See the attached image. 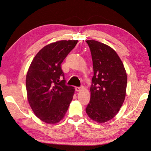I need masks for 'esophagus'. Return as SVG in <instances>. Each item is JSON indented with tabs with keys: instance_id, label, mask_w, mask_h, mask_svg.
<instances>
[{
	"instance_id": "esophagus-1",
	"label": "esophagus",
	"mask_w": 151,
	"mask_h": 151,
	"mask_svg": "<svg viewBox=\"0 0 151 151\" xmlns=\"http://www.w3.org/2000/svg\"><path fill=\"white\" fill-rule=\"evenodd\" d=\"M83 88H84L83 86H80V87H76L75 89H76V91H80L81 90H82Z\"/></svg>"
}]
</instances>
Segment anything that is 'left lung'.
<instances>
[{
    "label": "left lung",
    "mask_w": 151,
    "mask_h": 151,
    "mask_svg": "<svg viewBox=\"0 0 151 151\" xmlns=\"http://www.w3.org/2000/svg\"><path fill=\"white\" fill-rule=\"evenodd\" d=\"M93 61V76L90 87V101L86 112L99 123L112 119L125 100L127 74L122 61L111 47L88 40Z\"/></svg>",
    "instance_id": "1"
}]
</instances>
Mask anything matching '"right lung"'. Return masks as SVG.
Returning <instances> with one entry per match:
<instances>
[{
	"mask_svg": "<svg viewBox=\"0 0 151 151\" xmlns=\"http://www.w3.org/2000/svg\"><path fill=\"white\" fill-rule=\"evenodd\" d=\"M78 40H61L49 44L33 59L26 76L29 105L44 122L56 124L63 119L74 93V87L66 84L62 62Z\"/></svg>",
	"mask_w": 151,
	"mask_h": 151,
	"instance_id": "1",
	"label": "right lung"
}]
</instances>
